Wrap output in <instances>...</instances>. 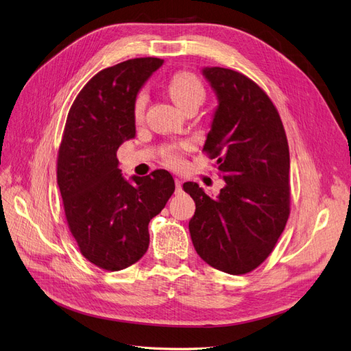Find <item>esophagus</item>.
Returning <instances> with one entry per match:
<instances>
[{"instance_id": "esophagus-1", "label": "esophagus", "mask_w": 351, "mask_h": 351, "mask_svg": "<svg viewBox=\"0 0 351 351\" xmlns=\"http://www.w3.org/2000/svg\"><path fill=\"white\" fill-rule=\"evenodd\" d=\"M175 186H176V192L182 191V180H180V179H175Z\"/></svg>"}]
</instances>
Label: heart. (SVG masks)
Wrapping results in <instances>:
<instances>
[{
	"mask_svg": "<svg viewBox=\"0 0 351 351\" xmlns=\"http://www.w3.org/2000/svg\"><path fill=\"white\" fill-rule=\"evenodd\" d=\"M167 93L173 99L176 106L185 111L188 108H198L205 99V88L197 75L191 72H176L171 76L167 82ZM147 106V94L140 90L133 102V117L136 121L145 119V111ZM191 147L189 143H180V145H171L162 152L165 165L169 167L178 169L184 165L182 152Z\"/></svg>",
	"mask_w": 351,
	"mask_h": 351,
	"instance_id": "1",
	"label": "heart"
}]
</instances>
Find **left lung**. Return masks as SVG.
Returning <instances> with one entry per match:
<instances>
[{"mask_svg": "<svg viewBox=\"0 0 351 351\" xmlns=\"http://www.w3.org/2000/svg\"><path fill=\"white\" fill-rule=\"evenodd\" d=\"M202 73L218 98L204 152L217 159L226 186L213 199L184 184L195 201L189 232L204 262L244 275L266 261L289 218V146L276 107L254 81L218 66Z\"/></svg>", "mask_w": 351, "mask_h": 351, "instance_id": "8db88e82", "label": "left lung"}]
</instances>
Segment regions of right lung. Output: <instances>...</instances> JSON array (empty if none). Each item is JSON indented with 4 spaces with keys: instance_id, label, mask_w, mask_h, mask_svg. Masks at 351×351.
I'll return each mask as SVG.
<instances>
[{
    "instance_id": "obj_1",
    "label": "right lung",
    "mask_w": 351,
    "mask_h": 351,
    "mask_svg": "<svg viewBox=\"0 0 351 351\" xmlns=\"http://www.w3.org/2000/svg\"><path fill=\"white\" fill-rule=\"evenodd\" d=\"M159 58L102 69L69 110L58 153V185L73 239L88 262L110 271L134 265L149 249V223L175 191L165 169L125 180L117 150L136 136L133 102Z\"/></svg>"
}]
</instances>
